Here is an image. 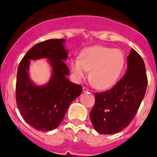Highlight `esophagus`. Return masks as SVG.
I'll return each instance as SVG.
<instances>
[{
	"instance_id": "1",
	"label": "esophagus",
	"mask_w": 157,
	"mask_h": 157,
	"mask_svg": "<svg viewBox=\"0 0 157 157\" xmlns=\"http://www.w3.org/2000/svg\"><path fill=\"white\" fill-rule=\"evenodd\" d=\"M83 92H85V93L89 92V89H88V88H86V87H84V88H83Z\"/></svg>"
}]
</instances>
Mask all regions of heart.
<instances>
[{
  "label": "heart",
  "mask_w": 157,
  "mask_h": 157,
  "mask_svg": "<svg viewBox=\"0 0 157 157\" xmlns=\"http://www.w3.org/2000/svg\"><path fill=\"white\" fill-rule=\"evenodd\" d=\"M125 64L123 52L118 48L96 45L85 48L79 59L71 61L70 66L76 81L85 78L89 72V81L98 89H107L115 85Z\"/></svg>",
  "instance_id": "b5f03b06"
}]
</instances>
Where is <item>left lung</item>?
Returning <instances> with one entry per match:
<instances>
[{
  "label": "left lung",
  "mask_w": 157,
  "mask_h": 157,
  "mask_svg": "<svg viewBox=\"0 0 157 157\" xmlns=\"http://www.w3.org/2000/svg\"><path fill=\"white\" fill-rule=\"evenodd\" d=\"M125 75L110 90L95 93L90 119L101 134H114L128 126L145 95L148 80L143 59L134 49L127 57Z\"/></svg>",
  "instance_id": "8db88e82"
}]
</instances>
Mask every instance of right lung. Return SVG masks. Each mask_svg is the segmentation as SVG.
I'll list each match as a JSON object with an SVG mask.
<instances>
[{"label":"right lung","mask_w":157,"mask_h":157,"mask_svg":"<svg viewBox=\"0 0 157 157\" xmlns=\"http://www.w3.org/2000/svg\"><path fill=\"white\" fill-rule=\"evenodd\" d=\"M65 39H50L32 47L19 64L16 85L17 104L24 120L36 130L48 132L58 127L68 106L82 92V87L69 81L70 72ZM46 59L51 67V77L37 86L29 76L30 60Z\"/></svg>","instance_id":"add662e5"}]
</instances>
